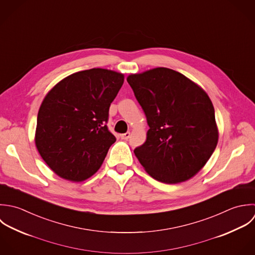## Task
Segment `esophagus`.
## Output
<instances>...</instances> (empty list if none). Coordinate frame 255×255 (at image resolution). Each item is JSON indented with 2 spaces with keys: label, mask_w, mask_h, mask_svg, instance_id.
<instances>
[{
  "label": "esophagus",
  "mask_w": 255,
  "mask_h": 255,
  "mask_svg": "<svg viewBox=\"0 0 255 255\" xmlns=\"http://www.w3.org/2000/svg\"><path fill=\"white\" fill-rule=\"evenodd\" d=\"M129 136H130V132H126V133L121 134V138H122V139H126V140L128 139Z\"/></svg>",
  "instance_id": "obj_1"
}]
</instances>
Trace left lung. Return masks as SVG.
I'll return each instance as SVG.
<instances>
[{
	"label": "left lung",
	"mask_w": 255,
	"mask_h": 255,
	"mask_svg": "<svg viewBox=\"0 0 255 255\" xmlns=\"http://www.w3.org/2000/svg\"><path fill=\"white\" fill-rule=\"evenodd\" d=\"M149 126L134 149L155 180L176 184L202 169L216 149L219 131L207 93L183 74L158 67L127 78Z\"/></svg>",
	"instance_id": "obj_1"
}]
</instances>
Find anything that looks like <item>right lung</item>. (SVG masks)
Returning <instances> with one entry per match:
<instances>
[{"label": "right lung", "instance_id": "obj_1", "mask_svg": "<svg viewBox=\"0 0 255 255\" xmlns=\"http://www.w3.org/2000/svg\"><path fill=\"white\" fill-rule=\"evenodd\" d=\"M124 80L122 73L93 68L62 79L43 99L35 145L59 177L81 182L100 169L116 141L107 123L111 103Z\"/></svg>", "mask_w": 255, "mask_h": 255}]
</instances>
